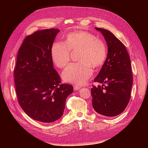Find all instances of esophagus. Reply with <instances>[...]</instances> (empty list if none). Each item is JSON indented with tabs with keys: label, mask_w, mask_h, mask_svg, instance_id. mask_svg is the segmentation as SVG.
Returning a JSON list of instances; mask_svg holds the SVG:
<instances>
[{
	"label": "esophagus",
	"mask_w": 148,
	"mask_h": 148,
	"mask_svg": "<svg viewBox=\"0 0 148 148\" xmlns=\"http://www.w3.org/2000/svg\"><path fill=\"white\" fill-rule=\"evenodd\" d=\"M74 88V89L75 90H78V89H79L80 88H82L81 86H77V85H75V86H73Z\"/></svg>",
	"instance_id": "esophagus-1"
}]
</instances>
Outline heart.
Returning <instances> with one entry per match:
<instances>
[{
  "mask_svg": "<svg viewBox=\"0 0 148 148\" xmlns=\"http://www.w3.org/2000/svg\"><path fill=\"white\" fill-rule=\"evenodd\" d=\"M71 52L78 51V62L70 64L62 72L65 82L83 84L90 78L93 70L101 66L107 57L104 41L87 31H75L66 35L64 42L56 41L51 47L52 61L57 67L64 68L69 64Z\"/></svg>",
  "mask_w": 148,
  "mask_h": 148,
  "instance_id": "heart-1",
  "label": "heart"
}]
</instances>
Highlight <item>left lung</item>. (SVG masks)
<instances>
[{"label":"left lung","mask_w":148,"mask_h":148,"mask_svg":"<svg viewBox=\"0 0 148 148\" xmlns=\"http://www.w3.org/2000/svg\"><path fill=\"white\" fill-rule=\"evenodd\" d=\"M104 36L108 47L107 59L92 85V104L96 112L106 117L120 114L131 97L133 84L132 65L124 44L109 31L95 28Z\"/></svg>","instance_id":"8db88e82"}]
</instances>
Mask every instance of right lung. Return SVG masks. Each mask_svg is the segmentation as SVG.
<instances>
[{
	"label": "right lung",
	"mask_w": 148,
	"mask_h": 148,
	"mask_svg": "<svg viewBox=\"0 0 148 148\" xmlns=\"http://www.w3.org/2000/svg\"><path fill=\"white\" fill-rule=\"evenodd\" d=\"M59 29L35 31L21 45L14 70L15 91L20 107L29 117L52 123L64 114L66 97L72 85L61 84L53 69L51 47Z\"/></svg>",
	"instance_id": "add662e5"
}]
</instances>
